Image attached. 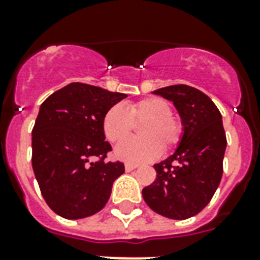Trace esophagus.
Masks as SVG:
<instances>
[{
    "label": "esophagus",
    "mask_w": 260,
    "mask_h": 260,
    "mask_svg": "<svg viewBox=\"0 0 260 260\" xmlns=\"http://www.w3.org/2000/svg\"><path fill=\"white\" fill-rule=\"evenodd\" d=\"M136 167H138V165H132V163H125V171H128V173H129V171H132V170H135Z\"/></svg>",
    "instance_id": "esophagus-1"
}]
</instances>
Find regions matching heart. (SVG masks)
Wrapping results in <instances>:
<instances>
[{
	"label": "heart",
	"mask_w": 260,
	"mask_h": 260,
	"mask_svg": "<svg viewBox=\"0 0 260 260\" xmlns=\"http://www.w3.org/2000/svg\"><path fill=\"white\" fill-rule=\"evenodd\" d=\"M170 104L159 97H150L132 102L129 105L116 104L104 116L102 128L106 139L118 143L133 129V122H145L139 128V138L120 143L114 156L128 163H143L158 158L165 150L177 146L182 138V124L174 118Z\"/></svg>",
	"instance_id": "heart-1"
}]
</instances>
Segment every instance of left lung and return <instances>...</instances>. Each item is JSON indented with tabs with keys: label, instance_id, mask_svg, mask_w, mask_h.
<instances>
[{
	"label": "left lung",
	"instance_id": "1",
	"mask_svg": "<svg viewBox=\"0 0 260 260\" xmlns=\"http://www.w3.org/2000/svg\"><path fill=\"white\" fill-rule=\"evenodd\" d=\"M152 93L173 102L183 132L175 152L154 166L158 175L143 189V198L158 214L185 220L209 204L221 181L226 148L221 113L206 94L187 85Z\"/></svg>",
	"mask_w": 260,
	"mask_h": 260
}]
</instances>
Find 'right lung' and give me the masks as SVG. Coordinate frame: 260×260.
I'll list each match as a JSON object with an SVG mask.
<instances>
[{"label":"right lung","instance_id":"right-lung-1","mask_svg":"<svg viewBox=\"0 0 260 260\" xmlns=\"http://www.w3.org/2000/svg\"><path fill=\"white\" fill-rule=\"evenodd\" d=\"M126 97L73 82L43 102L32 129V167L42 196L69 220L89 217L105 206L121 162H105L112 150L102 128L109 108Z\"/></svg>","mask_w":260,"mask_h":260}]
</instances>
